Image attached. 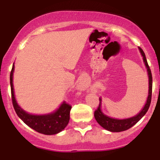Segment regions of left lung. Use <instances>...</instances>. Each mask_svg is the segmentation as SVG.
I'll return each mask as SVG.
<instances>
[{
  "mask_svg": "<svg viewBox=\"0 0 160 160\" xmlns=\"http://www.w3.org/2000/svg\"><path fill=\"white\" fill-rule=\"evenodd\" d=\"M139 51H140L141 54L142 56V59H143L144 64L146 66L147 69H148V77H149V90H148V97L147 99L146 104L142 108V111L138 113L137 115L134 117H131L129 118H125V119H117V118H110V117L107 116L106 114H103L101 111V101L102 99L99 98V105L98 107L97 110L94 111V118H95L96 121L99 124L101 127H102L104 129L107 130L111 132H120V131H123L126 130H128L131 128V127L136 124L137 122L145 115L147 112H148V109H149L150 104L152 102V72H151V69H150L149 66L147 62L146 56L144 53L143 50L141 49L140 47H138Z\"/></svg>",
  "mask_w": 160,
  "mask_h": 160,
  "instance_id": "8db88e82",
  "label": "left lung"
}]
</instances>
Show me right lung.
<instances>
[{"label": "right lung", "mask_w": 160, "mask_h": 160, "mask_svg": "<svg viewBox=\"0 0 160 160\" xmlns=\"http://www.w3.org/2000/svg\"><path fill=\"white\" fill-rule=\"evenodd\" d=\"M14 71V65L12 66L10 73L11 95L13 108L18 116L34 131L44 134V135H55L64 130L70 121V113L71 106L63 102L57 111L53 113L42 115H35L25 112L17 103L14 97L13 85H12V75Z\"/></svg>", "instance_id": "obj_1"}]
</instances>
